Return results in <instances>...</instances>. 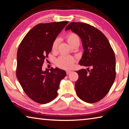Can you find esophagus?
Masks as SVG:
<instances>
[{"instance_id":"obj_1","label":"esophagus","mask_w":129,"mask_h":129,"mask_svg":"<svg viewBox=\"0 0 129 129\" xmlns=\"http://www.w3.org/2000/svg\"><path fill=\"white\" fill-rule=\"evenodd\" d=\"M72 72L71 71H67V75H69V74H70Z\"/></svg>"}]
</instances>
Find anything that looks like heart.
<instances>
[{
	"mask_svg": "<svg viewBox=\"0 0 129 129\" xmlns=\"http://www.w3.org/2000/svg\"><path fill=\"white\" fill-rule=\"evenodd\" d=\"M67 39L68 42L70 44L72 45L73 44L76 42H80V39L77 35L74 33H70L67 35ZM59 42L58 39H56L53 41L52 45V49L53 51L56 50L58 46V44ZM75 62V59L73 57L70 56L67 54H62L60 56L57 60L56 61V64L60 68L65 69H69L72 68Z\"/></svg>",
	"mask_w": 129,
	"mask_h": 129,
	"instance_id": "b5f03b06",
	"label": "heart"
}]
</instances>
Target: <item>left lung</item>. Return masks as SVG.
<instances>
[{"instance_id":"1","label":"left lung","mask_w":129,"mask_h":129,"mask_svg":"<svg viewBox=\"0 0 129 129\" xmlns=\"http://www.w3.org/2000/svg\"><path fill=\"white\" fill-rule=\"evenodd\" d=\"M69 29L77 34L82 41L84 51L79 64L88 67L87 70L76 72L78 75L75 83L76 93L85 102H97L108 94L114 82V52L106 37L93 26L72 22L65 28V30Z\"/></svg>"}]
</instances>
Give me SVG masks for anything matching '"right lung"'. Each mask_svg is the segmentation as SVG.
I'll list each match as a JSON object with an SVG mask.
<instances>
[{
  "label": "right lung",
  "mask_w": 129,
  "mask_h": 129,
  "mask_svg": "<svg viewBox=\"0 0 129 129\" xmlns=\"http://www.w3.org/2000/svg\"><path fill=\"white\" fill-rule=\"evenodd\" d=\"M68 23L64 21L38 24L19 45L16 77L26 94L38 103L45 104L55 99L60 81L67 76L64 70L51 68L43 71L42 66L57 36Z\"/></svg>",
  "instance_id": "1"
}]
</instances>
